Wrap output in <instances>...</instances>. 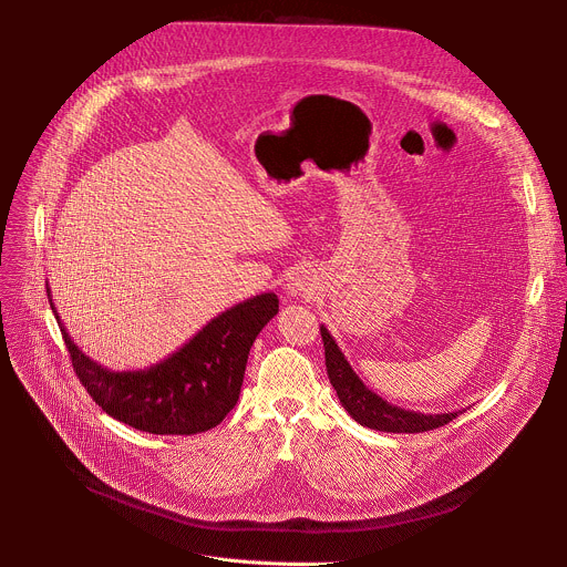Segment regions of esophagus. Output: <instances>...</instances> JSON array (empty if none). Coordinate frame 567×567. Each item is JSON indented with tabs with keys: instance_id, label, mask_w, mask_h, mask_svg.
<instances>
[{
	"instance_id": "1",
	"label": "esophagus",
	"mask_w": 567,
	"mask_h": 567,
	"mask_svg": "<svg viewBox=\"0 0 567 567\" xmlns=\"http://www.w3.org/2000/svg\"><path fill=\"white\" fill-rule=\"evenodd\" d=\"M313 291H316V282H313V278L307 276L305 271L293 274V276L289 278V282H287V293H289V296L309 298Z\"/></svg>"
}]
</instances>
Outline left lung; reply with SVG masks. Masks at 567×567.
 I'll use <instances>...</instances> for the list:
<instances>
[{
  "instance_id": "obj_1",
  "label": "left lung",
  "mask_w": 567,
  "mask_h": 567,
  "mask_svg": "<svg viewBox=\"0 0 567 567\" xmlns=\"http://www.w3.org/2000/svg\"><path fill=\"white\" fill-rule=\"evenodd\" d=\"M322 346H326V365L330 383L334 385L343 409L352 415L354 422L361 426L383 431V433H424L440 429L453 422L464 411L455 413H440V415H424L415 411H406L401 406H392L383 396L372 392L359 374L348 363L346 354L337 346L334 337L328 332L326 326H320Z\"/></svg>"
}]
</instances>
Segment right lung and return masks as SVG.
Segmentation results:
<instances>
[{"label":"right lung","mask_w":567,"mask_h":567,"mask_svg":"<svg viewBox=\"0 0 567 567\" xmlns=\"http://www.w3.org/2000/svg\"><path fill=\"white\" fill-rule=\"evenodd\" d=\"M73 370L114 420L152 435H195L215 429L239 399L256 337L278 313L274 291L233 305L210 318L177 352L143 370H110L69 337L47 287Z\"/></svg>","instance_id":"add662e5"}]
</instances>
